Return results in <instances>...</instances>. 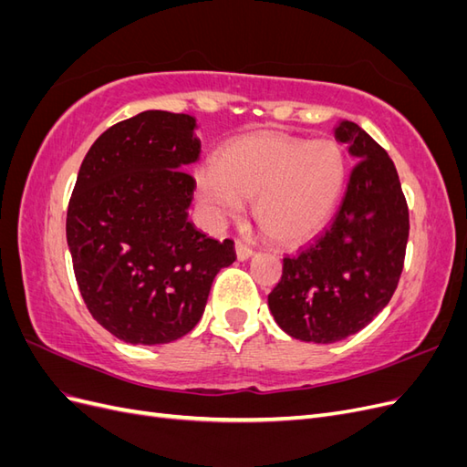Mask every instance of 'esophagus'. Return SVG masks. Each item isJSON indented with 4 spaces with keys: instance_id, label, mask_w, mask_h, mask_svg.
Wrapping results in <instances>:
<instances>
[{
    "instance_id": "34e87169",
    "label": "esophagus",
    "mask_w": 467,
    "mask_h": 467,
    "mask_svg": "<svg viewBox=\"0 0 467 467\" xmlns=\"http://www.w3.org/2000/svg\"><path fill=\"white\" fill-rule=\"evenodd\" d=\"M235 253H237V259L239 261H247L253 255V249L247 244H244L242 239H237V242H235Z\"/></svg>"
}]
</instances>
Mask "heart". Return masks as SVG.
<instances>
[{
    "label": "heart",
    "mask_w": 467,
    "mask_h": 467,
    "mask_svg": "<svg viewBox=\"0 0 467 467\" xmlns=\"http://www.w3.org/2000/svg\"><path fill=\"white\" fill-rule=\"evenodd\" d=\"M347 182V158L333 140L309 142L285 134H253L223 146L216 167L196 171V185L216 218H235L255 199L266 237L302 244L329 222Z\"/></svg>",
    "instance_id": "obj_1"
}]
</instances>
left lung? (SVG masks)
Wrapping results in <instances>:
<instances>
[{
    "instance_id": "left-lung-1",
    "label": "left lung",
    "mask_w": 467,
    "mask_h": 467,
    "mask_svg": "<svg viewBox=\"0 0 467 467\" xmlns=\"http://www.w3.org/2000/svg\"><path fill=\"white\" fill-rule=\"evenodd\" d=\"M358 163L329 228L285 257L268 307L278 327L306 343H335L388 306L403 271L409 208L388 151L358 124L335 129Z\"/></svg>"
}]
</instances>
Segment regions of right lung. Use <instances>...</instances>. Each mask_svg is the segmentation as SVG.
<instances>
[{
    "instance_id": "add662e5",
    "label": "right lung",
    "mask_w": 467,
    "mask_h": 467,
    "mask_svg": "<svg viewBox=\"0 0 467 467\" xmlns=\"http://www.w3.org/2000/svg\"><path fill=\"white\" fill-rule=\"evenodd\" d=\"M191 115L144 110L95 140L67 204L74 275L93 319L130 345H165L194 329L212 280L235 261L189 222L201 155Z\"/></svg>"
}]
</instances>
